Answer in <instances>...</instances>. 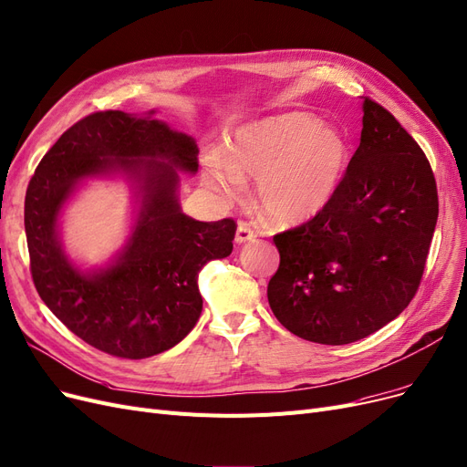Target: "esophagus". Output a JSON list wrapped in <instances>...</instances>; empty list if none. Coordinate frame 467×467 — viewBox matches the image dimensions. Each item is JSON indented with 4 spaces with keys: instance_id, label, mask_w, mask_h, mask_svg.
Listing matches in <instances>:
<instances>
[{
    "instance_id": "esophagus-1",
    "label": "esophagus",
    "mask_w": 467,
    "mask_h": 467,
    "mask_svg": "<svg viewBox=\"0 0 467 467\" xmlns=\"http://www.w3.org/2000/svg\"><path fill=\"white\" fill-rule=\"evenodd\" d=\"M257 238V234L246 225V223H240L238 229H236V236H234V242L238 246L246 244V242H254Z\"/></svg>"
}]
</instances>
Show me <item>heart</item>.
<instances>
[{
    "instance_id": "obj_1",
    "label": "heart",
    "mask_w": 467,
    "mask_h": 467,
    "mask_svg": "<svg viewBox=\"0 0 467 467\" xmlns=\"http://www.w3.org/2000/svg\"><path fill=\"white\" fill-rule=\"evenodd\" d=\"M210 191L236 198L255 177L259 210L276 225L292 227L317 217L337 194L349 166V140L307 112L261 118L234 130L225 150L200 158Z\"/></svg>"
}]
</instances>
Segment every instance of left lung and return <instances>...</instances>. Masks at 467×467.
<instances>
[{
	"label": "left lung",
	"instance_id": "left-lung-1",
	"mask_svg": "<svg viewBox=\"0 0 467 467\" xmlns=\"http://www.w3.org/2000/svg\"><path fill=\"white\" fill-rule=\"evenodd\" d=\"M437 215L428 158L388 110L364 99L360 145L337 194L306 225L275 236V317L322 346L378 332L414 297Z\"/></svg>",
	"mask_w": 467,
	"mask_h": 467
}]
</instances>
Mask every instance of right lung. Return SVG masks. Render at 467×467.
I'll return each mask as SVG.
<instances>
[{"label": "right lung", "instance_id": "right-lung-1", "mask_svg": "<svg viewBox=\"0 0 467 467\" xmlns=\"http://www.w3.org/2000/svg\"><path fill=\"white\" fill-rule=\"evenodd\" d=\"M179 171H198L191 135L156 110H107L60 135L30 181L25 231L36 290L99 351L147 358L177 346L202 313L200 269L233 252V219L204 223L181 210ZM118 178L132 192L129 238L109 262L86 268L66 252L64 210L91 180Z\"/></svg>", "mask_w": 467, "mask_h": 467}]
</instances>
